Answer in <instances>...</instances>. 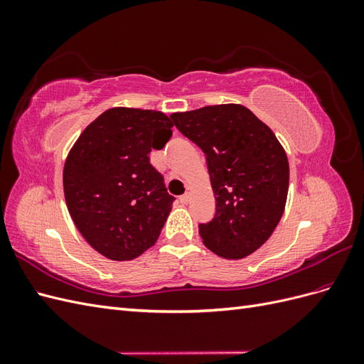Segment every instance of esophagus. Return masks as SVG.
Listing matches in <instances>:
<instances>
[{
  "label": "esophagus",
  "instance_id": "1",
  "mask_svg": "<svg viewBox=\"0 0 364 364\" xmlns=\"http://www.w3.org/2000/svg\"><path fill=\"white\" fill-rule=\"evenodd\" d=\"M179 200H181V203H188V202H190V194H188V193L182 194V196L179 197Z\"/></svg>",
  "mask_w": 364,
  "mask_h": 364
}]
</instances>
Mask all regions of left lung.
I'll use <instances>...</instances> for the list:
<instances>
[{
	"label": "left lung",
	"mask_w": 364,
	"mask_h": 364,
	"mask_svg": "<svg viewBox=\"0 0 364 364\" xmlns=\"http://www.w3.org/2000/svg\"><path fill=\"white\" fill-rule=\"evenodd\" d=\"M199 146L215 196V214L199 225L205 246L240 259L261 247L282 217L289 159L270 127L240 105L205 106L170 115Z\"/></svg>",
	"instance_id": "obj_1"
}]
</instances>
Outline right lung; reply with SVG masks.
Instances as JSON below:
<instances>
[{
    "label": "right lung",
    "mask_w": 364,
    "mask_h": 364,
    "mask_svg": "<svg viewBox=\"0 0 364 364\" xmlns=\"http://www.w3.org/2000/svg\"><path fill=\"white\" fill-rule=\"evenodd\" d=\"M171 127L162 112L114 107L70 151L63 168L68 211L83 238L109 259H134L156 243L176 199L149 153L167 144Z\"/></svg>",
    "instance_id": "right-lung-1"
}]
</instances>
